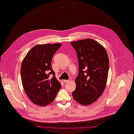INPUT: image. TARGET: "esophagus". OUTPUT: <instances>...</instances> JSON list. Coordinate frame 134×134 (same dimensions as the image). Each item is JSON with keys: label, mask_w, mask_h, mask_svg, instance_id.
<instances>
[{"label": "esophagus", "mask_w": 134, "mask_h": 134, "mask_svg": "<svg viewBox=\"0 0 134 134\" xmlns=\"http://www.w3.org/2000/svg\"><path fill=\"white\" fill-rule=\"evenodd\" d=\"M71 81V78H69V79L68 80H64V83H68L69 82H70Z\"/></svg>", "instance_id": "obj_1"}]
</instances>
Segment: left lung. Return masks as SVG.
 Returning a JSON list of instances; mask_svg holds the SVG:
<instances>
[{
  "instance_id": "8db88e82",
  "label": "left lung",
  "mask_w": 134,
  "mask_h": 134,
  "mask_svg": "<svg viewBox=\"0 0 134 134\" xmlns=\"http://www.w3.org/2000/svg\"><path fill=\"white\" fill-rule=\"evenodd\" d=\"M70 44L77 53L79 67L75 79L76 89L72 96L80 104L88 105L98 99L105 90L108 57L105 48L92 39L72 42Z\"/></svg>"
}]
</instances>
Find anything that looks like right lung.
<instances>
[{
    "label": "right lung",
    "mask_w": 134,
    "mask_h": 134,
    "mask_svg": "<svg viewBox=\"0 0 134 134\" xmlns=\"http://www.w3.org/2000/svg\"><path fill=\"white\" fill-rule=\"evenodd\" d=\"M62 45L55 43L36 45L22 61V86L29 99L36 105L43 106L51 103L62 88L51 68L52 57Z\"/></svg>",
    "instance_id": "right-lung-1"
}]
</instances>
